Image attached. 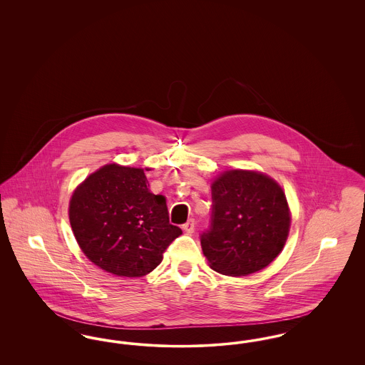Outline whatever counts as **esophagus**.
I'll return each instance as SVG.
<instances>
[{
  "label": "esophagus",
  "instance_id": "34e87169",
  "mask_svg": "<svg viewBox=\"0 0 365 365\" xmlns=\"http://www.w3.org/2000/svg\"><path fill=\"white\" fill-rule=\"evenodd\" d=\"M183 230L187 232V234H191V232H194V230H195V222L190 219V220H187L185 225H183Z\"/></svg>",
  "mask_w": 365,
  "mask_h": 365
}]
</instances>
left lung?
I'll use <instances>...</instances> for the list:
<instances>
[{
	"instance_id": "8db88e82",
	"label": "left lung",
	"mask_w": 365,
	"mask_h": 365,
	"mask_svg": "<svg viewBox=\"0 0 365 365\" xmlns=\"http://www.w3.org/2000/svg\"><path fill=\"white\" fill-rule=\"evenodd\" d=\"M286 195L267 175L232 170L212 183V215L201 246L210 268L245 277L265 268L289 235Z\"/></svg>"
}]
</instances>
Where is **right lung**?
Returning a JSON list of instances; mask_svg holds the SVG:
<instances>
[{"instance_id":"obj_1","label":"right lung","mask_w":365,"mask_h":365,"mask_svg":"<svg viewBox=\"0 0 365 365\" xmlns=\"http://www.w3.org/2000/svg\"><path fill=\"white\" fill-rule=\"evenodd\" d=\"M148 186L143 170L108 164L71 198L73 235L87 259L106 272L127 278L152 272L182 234L170 223L165 197Z\"/></svg>"}]
</instances>
